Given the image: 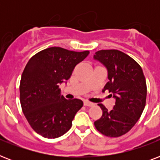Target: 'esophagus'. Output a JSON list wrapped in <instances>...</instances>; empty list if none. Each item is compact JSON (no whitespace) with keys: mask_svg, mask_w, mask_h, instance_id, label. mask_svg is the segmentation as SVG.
Returning a JSON list of instances; mask_svg holds the SVG:
<instances>
[{"mask_svg":"<svg viewBox=\"0 0 160 160\" xmlns=\"http://www.w3.org/2000/svg\"><path fill=\"white\" fill-rule=\"evenodd\" d=\"M84 105H85V106L91 107V106H94V104L91 102H89V101H86V100H85V101H84Z\"/></svg>","mask_w":160,"mask_h":160,"instance_id":"34e87169","label":"esophagus"}]
</instances>
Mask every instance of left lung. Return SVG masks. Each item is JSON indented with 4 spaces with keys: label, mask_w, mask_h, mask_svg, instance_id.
<instances>
[{
    "label": "left lung",
    "mask_w": 160,
    "mask_h": 160,
    "mask_svg": "<svg viewBox=\"0 0 160 160\" xmlns=\"http://www.w3.org/2000/svg\"><path fill=\"white\" fill-rule=\"evenodd\" d=\"M94 59L105 65L109 81L103 91L109 90L115 99L110 111L102 104L100 119L95 122L98 131L108 137L126 134L140 118L146 103L147 87L142 68L126 54L118 50H102L95 52Z\"/></svg>",
    "instance_id": "1"
}]
</instances>
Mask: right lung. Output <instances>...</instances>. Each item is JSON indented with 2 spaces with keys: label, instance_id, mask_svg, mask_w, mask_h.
Returning a JSON list of instances; mask_svg holds the SVG:
<instances>
[{
  "label": "right lung",
  "instance_id": "right-lung-1",
  "mask_svg": "<svg viewBox=\"0 0 160 160\" xmlns=\"http://www.w3.org/2000/svg\"><path fill=\"white\" fill-rule=\"evenodd\" d=\"M89 54V51L51 47L36 54L26 64L21 75L20 100L27 121L41 136L55 139L70 129L83 101L65 99L59 86Z\"/></svg>",
  "mask_w": 160,
  "mask_h": 160
}]
</instances>
